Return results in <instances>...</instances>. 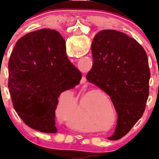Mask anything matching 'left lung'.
I'll use <instances>...</instances> for the list:
<instances>
[{"label": "left lung", "mask_w": 159, "mask_h": 159, "mask_svg": "<svg viewBox=\"0 0 159 159\" xmlns=\"http://www.w3.org/2000/svg\"><path fill=\"white\" fill-rule=\"evenodd\" d=\"M92 52L93 65L86 78L111 97L118 119L109 139H119L145 111L151 77L147 53L134 39L111 29L95 35Z\"/></svg>", "instance_id": "1"}]
</instances>
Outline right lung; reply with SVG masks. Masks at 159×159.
<instances>
[{"instance_id":"right-lung-1","label":"right lung","mask_w":159,"mask_h":159,"mask_svg":"<svg viewBox=\"0 0 159 159\" xmlns=\"http://www.w3.org/2000/svg\"><path fill=\"white\" fill-rule=\"evenodd\" d=\"M8 75L13 107L24 123L40 132L57 133L59 96L82 77L67 59L63 36L48 29L22 36L11 53Z\"/></svg>"}]
</instances>
